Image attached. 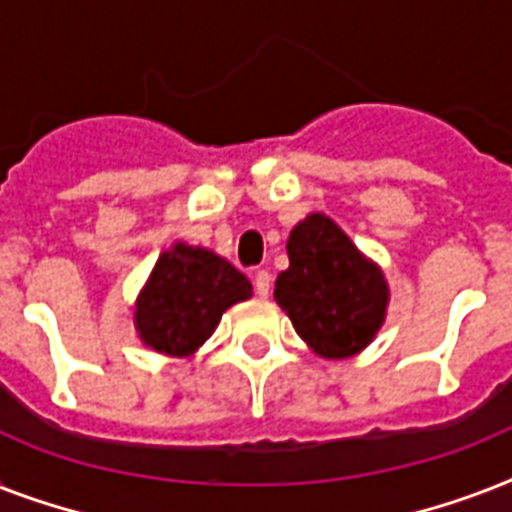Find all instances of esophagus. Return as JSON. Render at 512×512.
<instances>
[{"instance_id":"obj_1","label":"esophagus","mask_w":512,"mask_h":512,"mask_svg":"<svg viewBox=\"0 0 512 512\" xmlns=\"http://www.w3.org/2000/svg\"><path fill=\"white\" fill-rule=\"evenodd\" d=\"M255 292L260 297H268V292H271V273L255 271Z\"/></svg>"}]
</instances>
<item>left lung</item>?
I'll use <instances>...</instances> for the list:
<instances>
[{
    "mask_svg": "<svg viewBox=\"0 0 512 512\" xmlns=\"http://www.w3.org/2000/svg\"><path fill=\"white\" fill-rule=\"evenodd\" d=\"M287 255L289 268L279 273L273 297L297 335L324 358L356 356L380 332L388 311L380 268L321 212L292 228Z\"/></svg>",
    "mask_w": 512,
    "mask_h": 512,
    "instance_id": "left-lung-1",
    "label": "left lung"
}]
</instances>
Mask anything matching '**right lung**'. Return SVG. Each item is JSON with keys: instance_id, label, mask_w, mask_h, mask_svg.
<instances>
[{"instance_id": "right-lung-1", "label": "right lung", "mask_w": 512, "mask_h": 512, "mask_svg": "<svg viewBox=\"0 0 512 512\" xmlns=\"http://www.w3.org/2000/svg\"><path fill=\"white\" fill-rule=\"evenodd\" d=\"M252 284L228 260L177 241L156 260L135 303V329L164 356H191L209 340L231 305L249 300Z\"/></svg>"}]
</instances>
